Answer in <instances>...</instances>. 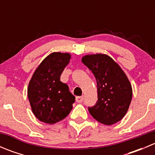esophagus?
<instances>
[{
    "label": "esophagus",
    "mask_w": 155,
    "mask_h": 155,
    "mask_svg": "<svg viewBox=\"0 0 155 155\" xmlns=\"http://www.w3.org/2000/svg\"><path fill=\"white\" fill-rule=\"evenodd\" d=\"M83 100H84V97H82V96H81V97H76V102L79 103V104H80V103H82V101H83Z\"/></svg>",
    "instance_id": "esophagus-1"
}]
</instances>
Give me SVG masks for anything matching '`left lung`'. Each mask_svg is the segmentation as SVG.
<instances>
[{"instance_id": "1", "label": "left lung", "mask_w": 155, "mask_h": 155, "mask_svg": "<svg viewBox=\"0 0 155 155\" xmlns=\"http://www.w3.org/2000/svg\"><path fill=\"white\" fill-rule=\"evenodd\" d=\"M82 62L91 70L97 85L96 105L88 108L94 119L106 125L121 121L126 115L133 96L131 84L118 63L110 56L86 54Z\"/></svg>"}]
</instances>
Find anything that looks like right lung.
Listing matches in <instances>:
<instances>
[{
	"label": "right lung",
	"instance_id": "add662e5",
	"mask_svg": "<svg viewBox=\"0 0 155 155\" xmlns=\"http://www.w3.org/2000/svg\"><path fill=\"white\" fill-rule=\"evenodd\" d=\"M70 58V53H51L37 67L30 80V105L36 118L42 122L55 124L66 118L73 109L75 97L68 85L60 80Z\"/></svg>",
	"mask_w": 155,
	"mask_h": 155
}]
</instances>
